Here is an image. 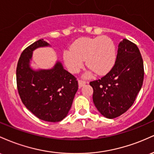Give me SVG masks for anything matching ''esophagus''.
<instances>
[{
    "mask_svg": "<svg viewBox=\"0 0 154 154\" xmlns=\"http://www.w3.org/2000/svg\"><path fill=\"white\" fill-rule=\"evenodd\" d=\"M78 83H79V87L81 88V87H82L83 85H85L86 84V81L82 80V79H79Z\"/></svg>",
    "mask_w": 154,
    "mask_h": 154,
    "instance_id": "34e87169",
    "label": "esophagus"
}]
</instances>
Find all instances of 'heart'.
Returning a JSON list of instances; mask_svg holds the SVG:
<instances>
[{
	"mask_svg": "<svg viewBox=\"0 0 154 154\" xmlns=\"http://www.w3.org/2000/svg\"><path fill=\"white\" fill-rule=\"evenodd\" d=\"M63 59L72 73L78 72L85 60L88 67L96 75H103L110 71L115 62V45L106 36L82 38L76 40L71 49L64 51Z\"/></svg>",
	"mask_w": 154,
	"mask_h": 154,
	"instance_id": "1",
	"label": "heart"
}]
</instances>
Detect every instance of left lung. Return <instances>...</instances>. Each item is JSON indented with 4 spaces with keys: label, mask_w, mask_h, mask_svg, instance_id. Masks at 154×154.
<instances>
[{
    "label": "left lung",
    "mask_w": 154,
    "mask_h": 154,
    "mask_svg": "<svg viewBox=\"0 0 154 154\" xmlns=\"http://www.w3.org/2000/svg\"><path fill=\"white\" fill-rule=\"evenodd\" d=\"M143 78V61L139 48L123 39L119 44L114 66L100 79L90 82L96 109L109 119L122 115L133 104Z\"/></svg>",
    "instance_id": "1"
}]
</instances>
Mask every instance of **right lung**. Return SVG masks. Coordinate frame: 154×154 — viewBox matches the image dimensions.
<instances>
[{
	"label": "right lung",
	"instance_id": "obj_1",
	"mask_svg": "<svg viewBox=\"0 0 154 154\" xmlns=\"http://www.w3.org/2000/svg\"><path fill=\"white\" fill-rule=\"evenodd\" d=\"M48 45L40 39L23 51L17 66V85L21 100L28 110L40 119L56 122L68 114L78 82L59 61L48 70L34 71L29 67L32 51Z\"/></svg>",
	"mask_w": 154,
	"mask_h": 154
}]
</instances>
